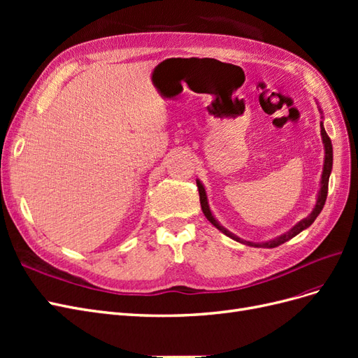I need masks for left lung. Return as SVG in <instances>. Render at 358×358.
Segmentation results:
<instances>
[{
	"mask_svg": "<svg viewBox=\"0 0 358 358\" xmlns=\"http://www.w3.org/2000/svg\"><path fill=\"white\" fill-rule=\"evenodd\" d=\"M321 125V136H322V143H324V150H326V157H324V167H322V176H321V188H320V192H318V199H317V203H315V208H313V210L310 212L309 216H306L305 220H301L300 222H297L292 229L287 233H284L282 236L279 237H275L273 241H268V242H262V243H254V242H248V241H242L241 237H237L236 234H233L231 231H229L227 229H224V227L215 220V216L212 215L210 212V208H209V203H208V196H206V191H204V187L201 185V182L197 180V187H199V194H200V204H201V210L204 213L206 218H208L216 229H218L220 231H222L225 236L231 237L233 241L236 242H241V243H245L248 246H254V248H276L279 245H282L285 242H288L289 239H292V237L297 236L300 231H303L305 229H308V227L317 220V216L321 213L322 208H324V203H326V199H327V191H329V178H330V173H331V167H333V146H331V140L330 137L327 136L326 129H324V125L322 122L320 124Z\"/></svg>",
	"mask_w": 358,
	"mask_h": 358,
	"instance_id": "left-lung-1",
	"label": "left lung"
}]
</instances>
